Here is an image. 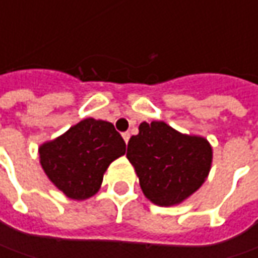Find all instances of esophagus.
Wrapping results in <instances>:
<instances>
[{
    "label": "esophagus",
    "mask_w": 258,
    "mask_h": 258,
    "mask_svg": "<svg viewBox=\"0 0 258 258\" xmlns=\"http://www.w3.org/2000/svg\"><path fill=\"white\" fill-rule=\"evenodd\" d=\"M122 136H123L124 142L127 144V142H129V139H131V134H129V132H124V134H122Z\"/></svg>",
    "instance_id": "obj_1"
}]
</instances>
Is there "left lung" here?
Wrapping results in <instances>:
<instances>
[{
	"mask_svg": "<svg viewBox=\"0 0 258 258\" xmlns=\"http://www.w3.org/2000/svg\"><path fill=\"white\" fill-rule=\"evenodd\" d=\"M126 156L135 166L145 197L161 207L188 198L210 172L213 151L200 136L176 132L164 122L139 124Z\"/></svg>",
	"mask_w": 258,
	"mask_h": 258,
	"instance_id": "obj_1",
	"label": "left lung"
}]
</instances>
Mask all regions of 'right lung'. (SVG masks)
I'll list each match as a JSON object with an SVG mask.
<instances>
[{
  "instance_id": "right-lung-1",
  "label": "right lung",
  "mask_w": 258,
  "mask_h": 258,
  "mask_svg": "<svg viewBox=\"0 0 258 258\" xmlns=\"http://www.w3.org/2000/svg\"><path fill=\"white\" fill-rule=\"evenodd\" d=\"M40 162L50 181L72 200H86L99 191L112 161L126 152L114 126L85 119L40 149Z\"/></svg>"
}]
</instances>
